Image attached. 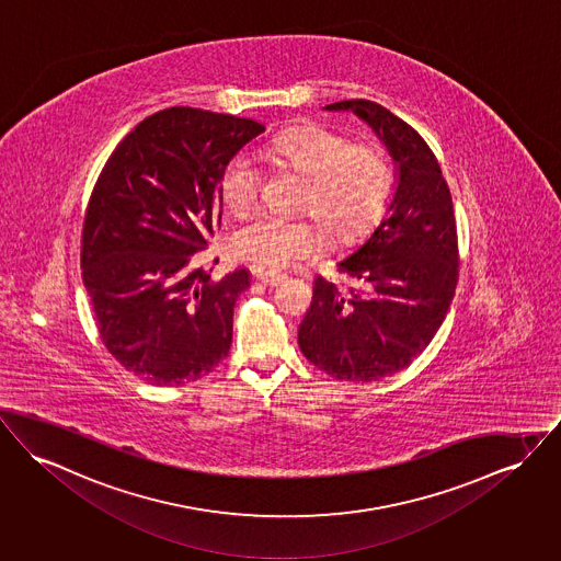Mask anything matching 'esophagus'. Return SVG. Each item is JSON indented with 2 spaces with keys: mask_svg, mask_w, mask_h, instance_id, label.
<instances>
[{
  "mask_svg": "<svg viewBox=\"0 0 561 561\" xmlns=\"http://www.w3.org/2000/svg\"><path fill=\"white\" fill-rule=\"evenodd\" d=\"M254 277L264 286H268V288H275V286L286 282V275L275 273V271H254Z\"/></svg>",
  "mask_w": 561,
  "mask_h": 561,
  "instance_id": "1",
  "label": "esophagus"
}]
</instances>
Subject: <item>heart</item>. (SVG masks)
<instances>
[{
	"instance_id": "obj_1",
	"label": "heart",
	"mask_w": 561,
	"mask_h": 561,
	"mask_svg": "<svg viewBox=\"0 0 561 561\" xmlns=\"http://www.w3.org/2000/svg\"><path fill=\"white\" fill-rule=\"evenodd\" d=\"M264 159L288 167L305 178L300 209L311 211L330 234L352 239L381 214L390 188L392 165L373 144L350 139L318 125L273 137ZM261 167L248 152L234 154L218 180L225 207L241 216L259 197ZM232 254L263 266H288L324 248V237L307 218L259 214L232 232Z\"/></svg>"
}]
</instances>
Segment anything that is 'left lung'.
<instances>
[{
  "mask_svg": "<svg viewBox=\"0 0 561 561\" xmlns=\"http://www.w3.org/2000/svg\"><path fill=\"white\" fill-rule=\"evenodd\" d=\"M354 112L392 157L394 195L379 227L336 261L358 288L316 277L298 347L320 370L375 381L409 366L443 324L458 284V232L449 186L422 135L375 101L330 103Z\"/></svg>",
  "mask_w": 561,
  "mask_h": 561,
  "instance_id": "left-lung-1",
  "label": "left lung"
}]
</instances>
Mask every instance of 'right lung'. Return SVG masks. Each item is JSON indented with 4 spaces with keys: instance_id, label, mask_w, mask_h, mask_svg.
<instances>
[{
    "instance_id": "add662e5",
    "label": "right lung",
    "mask_w": 561,
    "mask_h": 561,
    "mask_svg": "<svg viewBox=\"0 0 561 561\" xmlns=\"http://www.w3.org/2000/svg\"><path fill=\"white\" fill-rule=\"evenodd\" d=\"M263 125L197 107L141 121L101 171L84 218L82 282L107 352L152 386H182L229 356L250 271L211 279L193 254L222 218L218 180Z\"/></svg>"
}]
</instances>
